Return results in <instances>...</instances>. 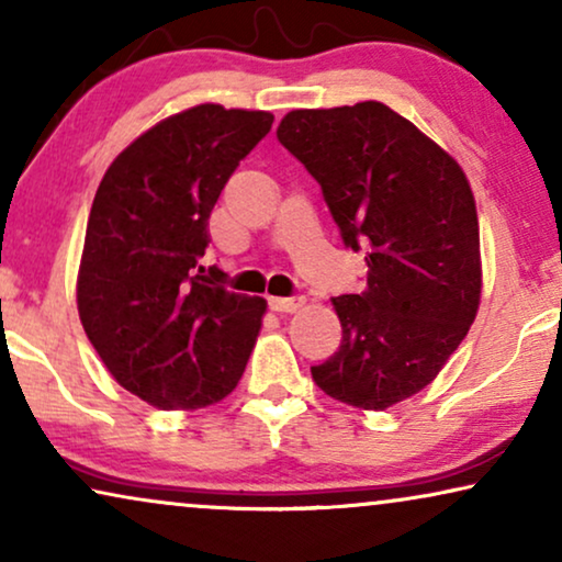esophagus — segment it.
<instances>
[{
	"mask_svg": "<svg viewBox=\"0 0 562 562\" xmlns=\"http://www.w3.org/2000/svg\"><path fill=\"white\" fill-rule=\"evenodd\" d=\"M268 306H271L273 312L291 314V312L302 310V306H304V296H286V299H281V296H271V299H268Z\"/></svg>",
	"mask_w": 562,
	"mask_h": 562,
	"instance_id": "esophagus-1",
	"label": "esophagus"
}]
</instances>
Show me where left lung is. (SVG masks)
I'll use <instances>...</instances> for the list:
<instances>
[{"label": "left lung", "mask_w": 562, "mask_h": 562, "mask_svg": "<svg viewBox=\"0 0 562 562\" xmlns=\"http://www.w3.org/2000/svg\"><path fill=\"white\" fill-rule=\"evenodd\" d=\"M276 135L322 187L345 248L366 250V289L333 299L342 340L312 379L358 409L404 402L479 312V214L463 168L381 102L294 110Z\"/></svg>", "instance_id": "8db88e82"}]
</instances>
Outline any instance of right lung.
Returning a JSON list of instances; mask_svg holds the SVG:
<instances>
[{"label":"right lung","mask_w":562,"mask_h":562,"mask_svg":"<svg viewBox=\"0 0 562 562\" xmlns=\"http://www.w3.org/2000/svg\"><path fill=\"white\" fill-rule=\"evenodd\" d=\"M271 112L199 104L130 143L99 183L79 268V317L122 389L158 409H202L237 386L266 299L225 289L210 214Z\"/></svg>","instance_id":"obj_1"}]
</instances>
